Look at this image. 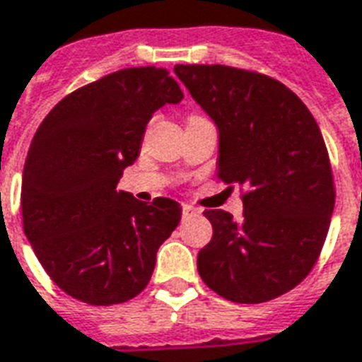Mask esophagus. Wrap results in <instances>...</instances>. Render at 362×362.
Here are the masks:
<instances>
[{"mask_svg": "<svg viewBox=\"0 0 362 362\" xmlns=\"http://www.w3.org/2000/svg\"><path fill=\"white\" fill-rule=\"evenodd\" d=\"M199 209H195L192 205H182V216L184 218H189V216H195V214H199Z\"/></svg>", "mask_w": 362, "mask_h": 362, "instance_id": "obj_1", "label": "esophagus"}]
</instances>
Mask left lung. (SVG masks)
Listing matches in <instances>:
<instances>
[{
  "instance_id": "obj_1",
  "label": "left lung",
  "mask_w": 362,
  "mask_h": 362,
  "mask_svg": "<svg viewBox=\"0 0 362 362\" xmlns=\"http://www.w3.org/2000/svg\"><path fill=\"white\" fill-rule=\"evenodd\" d=\"M218 129V178L245 187L243 216L205 211L212 239L197 256L206 286L262 303L300 285L327 239L334 180L317 121L273 77L222 64H176Z\"/></svg>"
}]
</instances>
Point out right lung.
<instances>
[{
  "instance_id": "obj_1",
  "label": "right lung",
  "mask_w": 362,
  "mask_h": 362,
  "mask_svg": "<svg viewBox=\"0 0 362 362\" xmlns=\"http://www.w3.org/2000/svg\"><path fill=\"white\" fill-rule=\"evenodd\" d=\"M182 98L165 68H127L62 98L34 134L22 173L24 233L71 298L123 303L150 283L182 209L167 197L142 203L117 184L151 115Z\"/></svg>"
}]
</instances>
